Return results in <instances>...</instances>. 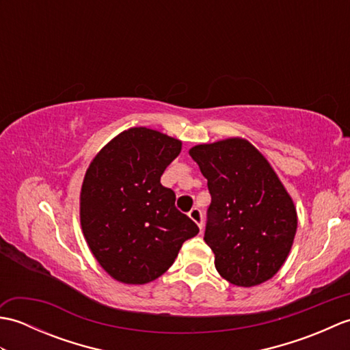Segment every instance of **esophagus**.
I'll list each match as a JSON object with an SVG mask.
<instances>
[{"mask_svg": "<svg viewBox=\"0 0 350 350\" xmlns=\"http://www.w3.org/2000/svg\"><path fill=\"white\" fill-rule=\"evenodd\" d=\"M188 215H189V218L200 227V230H202L203 228V213H202V211H200L198 207H192Z\"/></svg>", "mask_w": 350, "mask_h": 350, "instance_id": "1", "label": "esophagus"}]
</instances>
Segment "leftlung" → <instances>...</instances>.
Segmentation results:
<instances>
[{
	"label": "left lung",
	"instance_id": "8db88e82",
	"mask_svg": "<svg viewBox=\"0 0 350 350\" xmlns=\"http://www.w3.org/2000/svg\"><path fill=\"white\" fill-rule=\"evenodd\" d=\"M189 154L212 197L204 242L221 277L239 287L272 278L292 248L298 217L271 163L243 138L198 144Z\"/></svg>",
	"mask_w": 350,
	"mask_h": 350
}]
</instances>
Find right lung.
<instances>
[{
	"mask_svg": "<svg viewBox=\"0 0 350 350\" xmlns=\"http://www.w3.org/2000/svg\"><path fill=\"white\" fill-rule=\"evenodd\" d=\"M182 141L147 128L118 133L94 156L81 188L79 217L88 248L114 280L146 284L168 271L198 227L176 209L161 176Z\"/></svg>",
	"mask_w": 350,
	"mask_h": 350,
	"instance_id": "1",
	"label": "right lung"
}]
</instances>
